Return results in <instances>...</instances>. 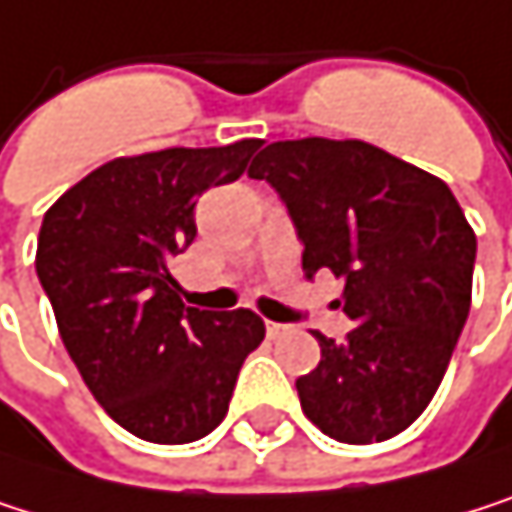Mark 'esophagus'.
<instances>
[{
  "label": "esophagus",
  "mask_w": 512,
  "mask_h": 512,
  "mask_svg": "<svg viewBox=\"0 0 512 512\" xmlns=\"http://www.w3.org/2000/svg\"><path fill=\"white\" fill-rule=\"evenodd\" d=\"M288 330H291L288 324H279V321H267V336H270V339H279V336H285Z\"/></svg>",
  "instance_id": "34e87169"
}]
</instances>
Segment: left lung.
<instances>
[{"label": "left lung", "mask_w": 512, "mask_h": 512, "mask_svg": "<svg viewBox=\"0 0 512 512\" xmlns=\"http://www.w3.org/2000/svg\"><path fill=\"white\" fill-rule=\"evenodd\" d=\"M303 242V270L345 282V342L315 333L303 414L342 444L405 432L432 402L471 309L477 236L447 182L363 140H279L248 167Z\"/></svg>", "instance_id": "8db88e82"}]
</instances>
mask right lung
<instances>
[{"label":"right lung","mask_w":512,"mask_h":512,"mask_svg":"<svg viewBox=\"0 0 512 512\" xmlns=\"http://www.w3.org/2000/svg\"><path fill=\"white\" fill-rule=\"evenodd\" d=\"M261 143L113 158L41 221L35 270L65 351L95 402L143 441L209 435L245 357L264 342L254 312L191 309L170 273L197 236V197L236 182Z\"/></svg>","instance_id":"right-lung-1"}]
</instances>
